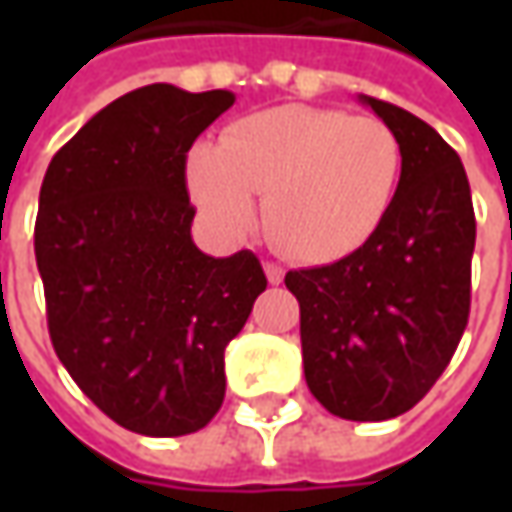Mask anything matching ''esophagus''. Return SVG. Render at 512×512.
Wrapping results in <instances>:
<instances>
[{
    "label": "esophagus",
    "mask_w": 512,
    "mask_h": 512,
    "mask_svg": "<svg viewBox=\"0 0 512 512\" xmlns=\"http://www.w3.org/2000/svg\"><path fill=\"white\" fill-rule=\"evenodd\" d=\"M265 273L270 285H282V279H285V270H282V265H276V262H265Z\"/></svg>",
    "instance_id": "34e87169"
}]
</instances>
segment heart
<instances>
[{
	"label": "heart",
	"mask_w": 512,
	"mask_h": 512,
	"mask_svg": "<svg viewBox=\"0 0 512 512\" xmlns=\"http://www.w3.org/2000/svg\"><path fill=\"white\" fill-rule=\"evenodd\" d=\"M185 170L210 222L245 233L253 196H265L273 245L299 262H336L382 227L402 176V145L376 116L282 105L230 125L219 145H193Z\"/></svg>",
	"instance_id": "1"
}]
</instances>
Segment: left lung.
I'll return each instance as SVG.
<instances>
[{"label":"left lung","mask_w":512,"mask_h":512,"mask_svg":"<svg viewBox=\"0 0 512 512\" xmlns=\"http://www.w3.org/2000/svg\"><path fill=\"white\" fill-rule=\"evenodd\" d=\"M402 145L382 227L333 265L290 270L310 393L339 419L407 413L450 364L470 316L476 216L459 153L419 116L359 96Z\"/></svg>","instance_id":"8db88e82"}]
</instances>
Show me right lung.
<instances>
[{
  "instance_id": "1",
  "label": "right lung",
  "mask_w": 512,
  "mask_h": 512,
  "mask_svg": "<svg viewBox=\"0 0 512 512\" xmlns=\"http://www.w3.org/2000/svg\"><path fill=\"white\" fill-rule=\"evenodd\" d=\"M236 96L130 90L50 159L33 233L48 330L73 382L142 436L202 430L225 399V347L267 287L256 253L193 245L187 150Z\"/></svg>"
}]
</instances>
